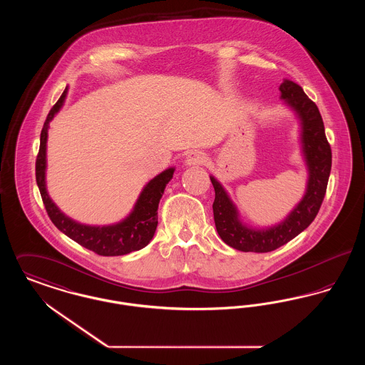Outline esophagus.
Masks as SVG:
<instances>
[{"label":"esophagus","instance_id":"obj_1","mask_svg":"<svg viewBox=\"0 0 365 365\" xmlns=\"http://www.w3.org/2000/svg\"><path fill=\"white\" fill-rule=\"evenodd\" d=\"M205 153L201 152V150H191L187 155H186V165H201L205 163Z\"/></svg>","mask_w":365,"mask_h":365}]
</instances>
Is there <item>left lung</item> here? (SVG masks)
<instances>
[{"label":"left lung","instance_id":"8db88e82","mask_svg":"<svg viewBox=\"0 0 365 365\" xmlns=\"http://www.w3.org/2000/svg\"><path fill=\"white\" fill-rule=\"evenodd\" d=\"M280 98L289 105L301 122L302 152L308 167L305 195L290 215L279 225L268 228H250L238 217V210L223 186L210 176L215 189L213 217L220 238L241 252L267 253L292 241L314 220L324 200L331 173V148L326 138L324 124L319 108L304 93L302 87L284 79L279 87Z\"/></svg>","mask_w":365,"mask_h":365}]
</instances>
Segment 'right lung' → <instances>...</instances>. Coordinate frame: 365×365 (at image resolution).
<instances>
[{"instance_id": "right-lung-1", "label": "right lung", "mask_w": 365, "mask_h": 365, "mask_svg": "<svg viewBox=\"0 0 365 365\" xmlns=\"http://www.w3.org/2000/svg\"><path fill=\"white\" fill-rule=\"evenodd\" d=\"M68 88L66 87L64 93L58 101L53 105L46 120L43 123L41 131V145L35 161V176L36 185L43 201L46 212L61 232H64L71 240L82 245L88 250L100 256H123L131 252L145 247L152 241L157 228V209L160 198L163 197L167 183L173 179L175 168H168L161 174L153 178L140 192L133 212L122 220L120 223L112 226H86L81 225L66 216L60 209L56 207L46 190L45 173H46V140L49 123L54 115L60 110L67 97Z\"/></svg>"}]
</instances>
